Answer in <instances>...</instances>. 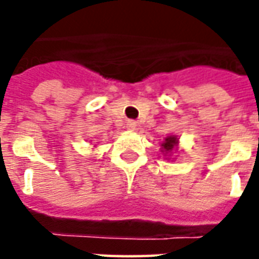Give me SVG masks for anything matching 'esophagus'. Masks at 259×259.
Here are the masks:
<instances>
[{
  "instance_id": "obj_1",
  "label": "esophagus",
  "mask_w": 259,
  "mask_h": 259,
  "mask_svg": "<svg viewBox=\"0 0 259 259\" xmlns=\"http://www.w3.org/2000/svg\"><path fill=\"white\" fill-rule=\"evenodd\" d=\"M136 126H137V122H136V120H127V122H126V127L129 130H135Z\"/></svg>"
}]
</instances>
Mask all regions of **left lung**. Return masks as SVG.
<instances>
[{"mask_svg":"<svg viewBox=\"0 0 259 259\" xmlns=\"http://www.w3.org/2000/svg\"><path fill=\"white\" fill-rule=\"evenodd\" d=\"M178 144V139L175 136H169L165 139V141L162 143V152H170L175 148V146Z\"/></svg>","mask_w":259,"mask_h":259,"instance_id":"8db88e82","label":"left lung"}]
</instances>
